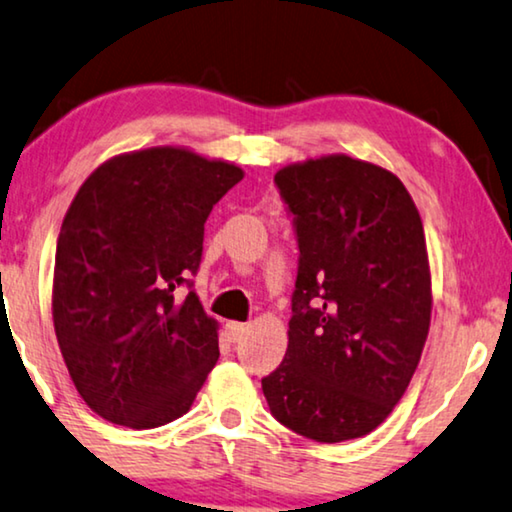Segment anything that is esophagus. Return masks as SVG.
Wrapping results in <instances>:
<instances>
[{
  "instance_id": "1",
  "label": "esophagus",
  "mask_w": 512,
  "mask_h": 512,
  "mask_svg": "<svg viewBox=\"0 0 512 512\" xmlns=\"http://www.w3.org/2000/svg\"><path fill=\"white\" fill-rule=\"evenodd\" d=\"M249 325L247 323H238V321H228L226 323V335L231 342H240V339L247 335Z\"/></svg>"
}]
</instances>
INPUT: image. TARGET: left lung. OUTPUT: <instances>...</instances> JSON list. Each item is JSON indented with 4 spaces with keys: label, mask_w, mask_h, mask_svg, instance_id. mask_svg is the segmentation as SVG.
Masks as SVG:
<instances>
[{
    "label": "left lung",
    "mask_w": 512,
    "mask_h": 512,
    "mask_svg": "<svg viewBox=\"0 0 512 512\" xmlns=\"http://www.w3.org/2000/svg\"><path fill=\"white\" fill-rule=\"evenodd\" d=\"M300 265L272 416L318 443L360 439L409 388L432 323L418 207L388 168L325 154L277 170Z\"/></svg>",
    "instance_id": "left-lung-1"
}]
</instances>
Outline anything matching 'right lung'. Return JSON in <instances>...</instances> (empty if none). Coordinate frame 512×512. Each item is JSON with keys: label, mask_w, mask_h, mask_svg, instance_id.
I'll list each match as a JSON object with an SVG mask.
<instances>
[{"label": "right lung", "mask_w": 512, "mask_h": 512, "mask_svg": "<svg viewBox=\"0 0 512 512\" xmlns=\"http://www.w3.org/2000/svg\"><path fill=\"white\" fill-rule=\"evenodd\" d=\"M244 177L189 147L103 161L64 214L53 323L64 365L94 413L152 429L184 416L219 360V323L194 291L205 219Z\"/></svg>", "instance_id": "obj_1"}]
</instances>
